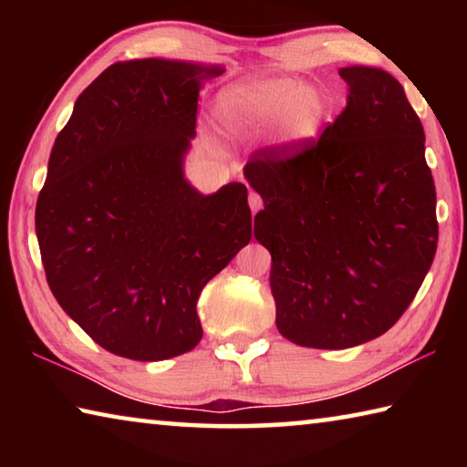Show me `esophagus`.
I'll list each match as a JSON object with an SVG mask.
<instances>
[{"label":"esophagus","mask_w":467,"mask_h":467,"mask_svg":"<svg viewBox=\"0 0 467 467\" xmlns=\"http://www.w3.org/2000/svg\"><path fill=\"white\" fill-rule=\"evenodd\" d=\"M262 197H259L257 193H249V208H251V212L253 214H257V210H262Z\"/></svg>","instance_id":"34e87169"}]
</instances>
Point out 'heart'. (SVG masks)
<instances>
[{
    "instance_id": "heart-1",
    "label": "heart",
    "mask_w": 467,
    "mask_h": 467,
    "mask_svg": "<svg viewBox=\"0 0 467 467\" xmlns=\"http://www.w3.org/2000/svg\"><path fill=\"white\" fill-rule=\"evenodd\" d=\"M216 110L226 128H270L275 150L298 154L321 136L334 99L321 84H303L296 76H255L220 92Z\"/></svg>"
}]
</instances>
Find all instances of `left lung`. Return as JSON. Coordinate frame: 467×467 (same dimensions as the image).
Wrapping results in <instances>:
<instances>
[{
	"instance_id": "8db88e82",
	"label": "left lung",
	"mask_w": 467,
	"mask_h": 467,
	"mask_svg": "<svg viewBox=\"0 0 467 467\" xmlns=\"http://www.w3.org/2000/svg\"><path fill=\"white\" fill-rule=\"evenodd\" d=\"M346 109L298 154L265 148L243 169L262 195L275 327L342 350L383 336L412 303L439 241L424 130L385 69L339 67Z\"/></svg>"
}]
</instances>
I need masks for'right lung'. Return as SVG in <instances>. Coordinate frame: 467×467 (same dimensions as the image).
Listing matches in <instances>:
<instances>
[{
  "instance_id": "add662e5",
  "label": "right lung",
  "mask_w": 467,
  "mask_h": 467,
  "mask_svg": "<svg viewBox=\"0 0 467 467\" xmlns=\"http://www.w3.org/2000/svg\"><path fill=\"white\" fill-rule=\"evenodd\" d=\"M223 66L107 67L55 140L35 228L61 309L117 357L164 360L203 336L197 298L251 241L247 187L185 179L202 86Z\"/></svg>"
}]
</instances>
